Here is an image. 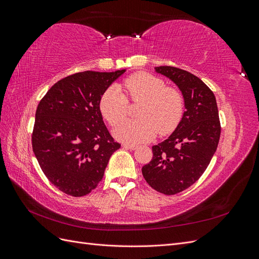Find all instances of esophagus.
Wrapping results in <instances>:
<instances>
[{
	"label": "esophagus",
	"mask_w": 259,
	"mask_h": 259,
	"mask_svg": "<svg viewBox=\"0 0 259 259\" xmlns=\"http://www.w3.org/2000/svg\"><path fill=\"white\" fill-rule=\"evenodd\" d=\"M122 147L126 148V149H131V150H135V149L137 148L136 145H130V144H123Z\"/></svg>",
	"instance_id": "34e87169"
}]
</instances>
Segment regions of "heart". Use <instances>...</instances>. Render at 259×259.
<instances>
[{
  "label": "heart",
  "instance_id": "obj_1",
  "mask_svg": "<svg viewBox=\"0 0 259 259\" xmlns=\"http://www.w3.org/2000/svg\"><path fill=\"white\" fill-rule=\"evenodd\" d=\"M127 98L142 105L137 111L138 120L123 121L113 130L114 137L123 143L147 142L158 134V131L161 135L168 134L176 128L184 114L182 93L165 88L160 77L139 72L124 80L120 88L110 86L101 96L99 109L109 124H117L126 114Z\"/></svg>",
  "mask_w": 259,
  "mask_h": 259
}]
</instances>
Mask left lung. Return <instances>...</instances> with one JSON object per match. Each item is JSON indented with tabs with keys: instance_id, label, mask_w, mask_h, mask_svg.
Masks as SVG:
<instances>
[{
	"instance_id": "left-lung-1",
	"label": "left lung",
	"mask_w": 259,
	"mask_h": 259,
	"mask_svg": "<svg viewBox=\"0 0 259 259\" xmlns=\"http://www.w3.org/2000/svg\"><path fill=\"white\" fill-rule=\"evenodd\" d=\"M154 69L178 86L186 111L170 136L152 147V160L142 171L154 190L173 195L204 173L218 146L221 122L214 93L198 76L169 66Z\"/></svg>"
}]
</instances>
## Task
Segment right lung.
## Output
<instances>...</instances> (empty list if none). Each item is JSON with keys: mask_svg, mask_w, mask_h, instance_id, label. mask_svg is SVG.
I'll return each instance as SVG.
<instances>
[{"mask_svg": "<svg viewBox=\"0 0 259 259\" xmlns=\"http://www.w3.org/2000/svg\"><path fill=\"white\" fill-rule=\"evenodd\" d=\"M125 71L69 75L55 83L36 108L34 155L45 176L66 194L83 197L95 189L121 147L106 127L99 101Z\"/></svg>", "mask_w": 259, "mask_h": 259, "instance_id": "add662e5", "label": "right lung"}]
</instances>
